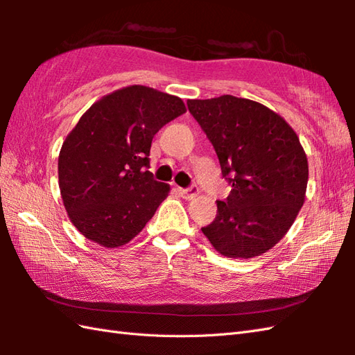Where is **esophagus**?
Segmentation results:
<instances>
[{
	"label": "esophagus",
	"instance_id": "obj_1",
	"mask_svg": "<svg viewBox=\"0 0 355 355\" xmlns=\"http://www.w3.org/2000/svg\"><path fill=\"white\" fill-rule=\"evenodd\" d=\"M178 192H180V195H182L184 200H192V198H195L198 195L197 186H191V187H187V189H183V187H178Z\"/></svg>",
	"mask_w": 355,
	"mask_h": 355
}]
</instances>
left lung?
I'll list each match as a JSON object with an SVG mask.
<instances>
[{
  "instance_id": "8db88e82",
  "label": "left lung",
  "mask_w": 355,
  "mask_h": 355,
  "mask_svg": "<svg viewBox=\"0 0 355 355\" xmlns=\"http://www.w3.org/2000/svg\"><path fill=\"white\" fill-rule=\"evenodd\" d=\"M214 145L229 197L202 233L216 252L248 259L281 241L304 206L308 162L299 137L263 105L230 94L187 101Z\"/></svg>"
}]
</instances>
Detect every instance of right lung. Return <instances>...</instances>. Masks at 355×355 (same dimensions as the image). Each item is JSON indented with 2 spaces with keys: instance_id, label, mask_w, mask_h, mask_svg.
Segmentation results:
<instances>
[{
  "instance_id": "add662e5",
  "label": "right lung",
  "mask_w": 355,
  "mask_h": 355,
  "mask_svg": "<svg viewBox=\"0 0 355 355\" xmlns=\"http://www.w3.org/2000/svg\"><path fill=\"white\" fill-rule=\"evenodd\" d=\"M183 112L180 97L132 85L102 97L79 119L62 143L58 173L67 214L87 239L125 245L154 216L169 184L148 171L150 143Z\"/></svg>"
}]
</instances>
